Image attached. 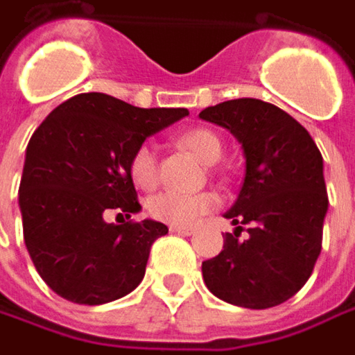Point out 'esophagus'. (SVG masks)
Segmentation results:
<instances>
[{"label":"esophagus","mask_w":355,"mask_h":355,"mask_svg":"<svg viewBox=\"0 0 355 355\" xmlns=\"http://www.w3.org/2000/svg\"><path fill=\"white\" fill-rule=\"evenodd\" d=\"M171 232H177V234H182V236H191L194 234L193 226H171Z\"/></svg>","instance_id":"esophagus-1"}]
</instances>
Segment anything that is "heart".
<instances>
[{
	"mask_svg": "<svg viewBox=\"0 0 355 355\" xmlns=\"http://www.w3.org/2000/svg\"><path fill=\"white\" fill-rule=\"evenodd\" d=\"M178 145L189 148L194 157H198L207 164H214L223 157V143L216 132L210 129H191L178 137ZM129 177L135 187L148 191L159 180V159L157 148L150 143H141L132 150L129 159ZM220 205L214 193L180 194V193H159L150 196L147 202L148 214L155 220L171 224V226H193L202 216L210 214Z\"/></svg>",
	"mask_w": 355,
	"mask_h": 355,
	"instance_id": "obj_1",
	"label": "heart"
}]
</instances>
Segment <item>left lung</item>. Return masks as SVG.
<instances>
[{
	"label": "left lung",
	"mask_w": 355,
	"mask_h": 355,
	"mask_svg": "<svg viewBox=\"0 0 355 355\" xmlns=\"http://www.w3.org/2000/svg\"><path fill=\"white\" fill-rule=\"evenodd\" d=\"M198 116L232 132L246 157L239 198L224 214L236 230L202 262V278L228 304L278 306L308 282L322 250L328 193L320 148L296 119L260 99L224 101Z\"/></svg>",
	"instance_id": "obj_1"
}]
</instances>
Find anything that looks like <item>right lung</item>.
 Wrapping results in <instances>:
<instances>
[{"label":"right lung","mask_w":355,"mask_h":355,"mask_svg":"<svg viewBox=\"0 0 355 355\" xmlns=\"http://www.w3.org/2000/svg\"><path fill=\"white\" fill-rule=\"evenodd\" d=\"M187 109H141L105 93L61 103L25 150L19 184L24 240L39 276L65 300L99 306L141 284L150 246L168 228L141 210L129 177L132 150Z\"/></svg>","instance_id":"1"}]
</instances>
